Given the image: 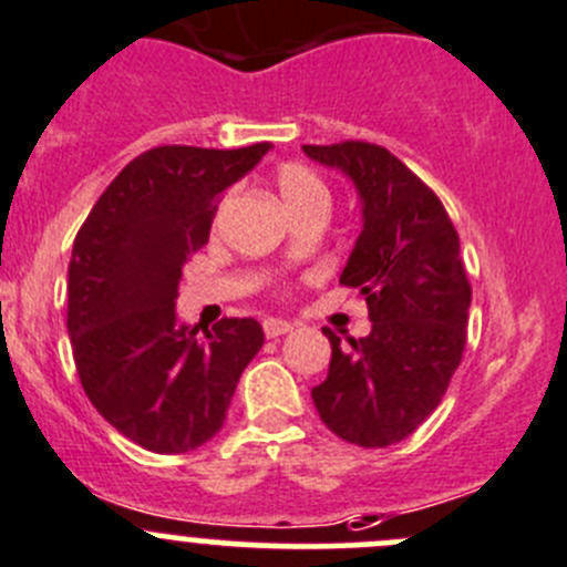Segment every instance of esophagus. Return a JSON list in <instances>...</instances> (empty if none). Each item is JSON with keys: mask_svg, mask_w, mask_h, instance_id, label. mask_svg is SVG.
Instances as JSON below:
<instances>
[{"mask_svg": "<svg viewBox=\"0 0 567 567\" xmlns=\"http://www.w3.org/2000/svg\"><path fill=\"white\" fill-rule=\"evenodd\" d=\"M262 329H266V338H282V334H288L293 329V323L282 321V318H266Z\"/></svg>", "mask_w": 567, "mask_h": 567, "instance_id": "obj_1", "label": "esophagus"}]
</instances>
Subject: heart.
<instances>
[{"label": "heart", "mask_w": 567, "mask_h": 567, "mask_svg": "<svg viewBox=\"0 0 567 567\" xmlns=\"http://www.w3.org/2000/svg\"><path fill=\"white\" fill-rule=\"evenodd\" d=\"M277 188L293 216H299L307 207H329L327 183L321 179V174L312 172L305 163H282V166L277 168Z\"/></svg>", "instance_id": "1"}]
</instances>
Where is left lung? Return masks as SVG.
<instances>
[{
  "mask_svg": "<svg viewBox=\"0 0 567 567\" xmlns=\"http://www.w3.org/2000/svg\"><path fill=\"white\" fill-rule=\"evenodd\" d=\"M312 161L354 179L362 233L340 282L365 296L371 334L340 346L312 401L346 443L384 449L435 412L468 340L471 282L460 235L435 190L384 146L340 141L305 146Z\"/></svg>",
  "mask_w": 567,
  "mask_h": 567,
  "instance_id": "8db88e82",
  "label": "left lung"
}]
</instances>
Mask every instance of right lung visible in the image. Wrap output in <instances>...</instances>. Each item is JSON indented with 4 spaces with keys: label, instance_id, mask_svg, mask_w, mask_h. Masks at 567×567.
<instances>
[{
    "label": "right lung",
    "instance_id": "add662e5",
    "mask_svg": "<svg viewBox=\"0 0 567 567\" xmlns=\"http://www.w3.org/2000/svg\"><path fill=\"white\" fill-rule=\"evenodd\" d=\"M268 150L155 146L121 168L74 238L65 323L82 390L150 452L185 454L210 441L266 340L255 318H221L196 338L177 323L174 301L221 194Z\"/></svg>",
    "mask_w": 567,
    "mask_h": 567
}]
</instances>
